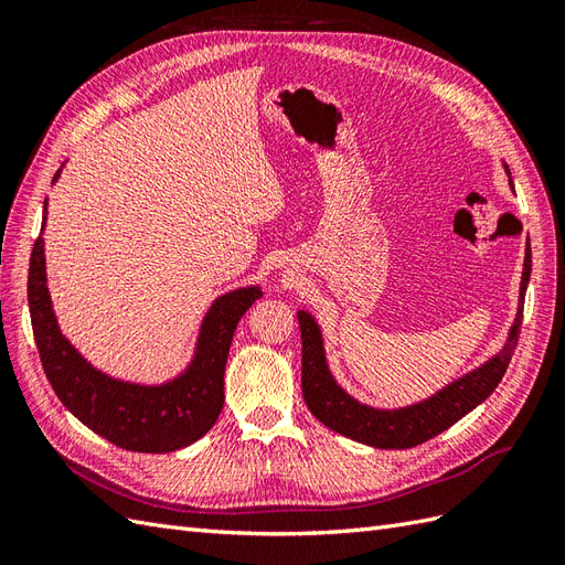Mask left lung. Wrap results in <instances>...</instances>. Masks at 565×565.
Returning a JSON list of instances; mask_svg holds the SVG:
<instances>
[{"label": "left lung", "instance_id": "obj_1", "mask_svg": "<svg viewBox=\"0 0 565 565\" xmlns=\"http://www.w3.org/2000/svg\"><path fill=\"white\" fill-rule=\"evenodd\" d=\"M511 181L509 167L504 164ZM530 280V245L525 249L521 292H519V309L514 324H511L509 337L500 353H494L488 363L471 370L465 377L455 380L452 384L436 391L431 398L422 403L398 407V409H380L365 403H358L349 393L337 384L324 358L322 332L316 318L309 311H297L299 330H301V391L303 401L309 405L316 419H320L328 429L365 443L372 448L382 450H403L415 448L419 443L438 436L440 431L450 429L455 422L469 415L476 405H481L490 393L502 382L507 365L514 355L521 320H523V301L525 287Z\"/></svg>", "mask_w": 565, "mask_h": 565}]
</instances>
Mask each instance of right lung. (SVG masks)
<instances>
[{"instance_id": "obj_1", "label": "right lung", "mask_w": 565, "mask_h": 565, "mask_svg": "<svg viewBox=\"0 0 565 565\" xmlns=\"http://www.w3.org/2000/svg\"><path fill=\"white\" fill-rule=\"evenodd\" d=\"M61 177V169L54 183ZM46 224V202L42 231ZM262 297V287L221 295L204 313L195 355L164 384H134L96 370L58 328L46 287L44 237L32 247L28 303L42 367L71 413L113 446L131 452H174L207 434L224 407V372L237 322Z\"/></svg>"}]
</instances>
